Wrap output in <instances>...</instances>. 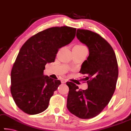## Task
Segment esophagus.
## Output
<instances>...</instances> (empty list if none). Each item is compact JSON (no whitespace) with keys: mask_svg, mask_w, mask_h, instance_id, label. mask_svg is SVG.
Listing matches in <instances>:
<instances>
[{"mask_svg":"<svg viewBox=\"0 0 131 131\" xmlns=\"http://www.w3.org/2000/svg\"><path fill=\"white\" fill-rule=\"evenodd\" d=\"M61 81V83H66L67 82V80H66V79H62Z\"/></svg>","mask_w":131,"mask_h":131,"instance_id":"obj_1","label":"esophagus"}]
</instances>
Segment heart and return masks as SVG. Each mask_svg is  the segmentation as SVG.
<instances>
[{"instance_id":"heart-1","label":"heart","mask_w":131,"mask_h":131,"mask_svg":"<svg viewBox=\"0 0 131 131\" xmlns=\"http://www.w3.org/2000/svg\"><path fill=\"white\" fill-rule=\"evenodd\" d=\"M74 47L77 48H79V49H87L86 47L84 46V45H81V44H79V45H77L76 46H75Z\"/></svg>"}]
</instances>
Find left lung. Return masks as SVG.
<instances>
[{"mask_svg":"<svg viewBox=\"0 0 131 131\" xmlns=\"http://www.w3.org/2000/svg\"><path fill=\"white\" fill-rule=\"evenodd\" d=\"M77 38L89 48V56L80 73L86 74L88 88L79 89L73 82L69 88L67 107L72 114L81 119H90L103 111L112 97L118 77L116 55L111 45L99 34L78 29Z\"/></svg>","mask_w":131,"mask_h":131,"instance_id":"1","label":"left lung"}]
</instances>
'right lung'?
I'll use <instances>...</instances> for the list:
<instances>
[{"label":"right lung","instance_id":"1","mask_svg":"<svg viewBox=\"0 0 131 131\" xmlns=\"http://www.w3.org/2000/svg\"><path fill=\"white\" fill-rule=\"evenodd\" d=\"M75 33L76 28L67 26L50 28L22 45L11 71L10 92L24 112L35 115L48 107L61 81L43 75L45 66L54 62L59 48L71 42Z\"/></svg>","mask_w":131,"mask_h":131}]
</instances>
